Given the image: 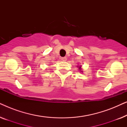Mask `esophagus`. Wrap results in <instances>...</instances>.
<instances>
[{"mask_svg":"<svg viewBox=\"0 0 127 127\" xmlns=\"http://www.w3.org/2000/svg\"><path fill=\"white\" fill-rule=\"evenodd\" d=\"M61 60L62 61H66L67 58H66V57H62Z\"/></svg>","mask_w":127,"mask_h":127,"instance_id":"esophagus-1","label":"esophagus"}]
</instances>
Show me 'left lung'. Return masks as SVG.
<instances>
[{
	"instance_id": "8db88e82",
	"label": "left lung",
	"mask_w": 127,
	"mask_h": 127,
	"mask_svg": "<svg viewBox=\"0 0 127 127\" xmlns=\"http://www.w3.org/2000/svg\"><path fill=\"white\" fill-rule=\"evenodd\" d=\"M77 67H78V68H79V70L81 71V66H77ZM81 72H82V71H81Z\"/></svg>"
}]
</instances>
